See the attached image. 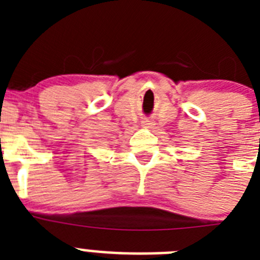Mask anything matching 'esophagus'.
Masks as SVG:
<instances>
[{
	"instance_id": "obj_1",
	"label": "esophagus",
	"mask_w": 260,
	"mask_h": 260,
	"mask_svg": "<svg viewBox=\"0 0 260 260\" xmlns=\"http://www.w3.org/2000/svg\"><path fill=\"white\" fill-rule=\"evenodd\" d=\"M142 126H143V127H152L153 121L151 118H143V121H142Z\"/></svg>"
}]
</instances>
